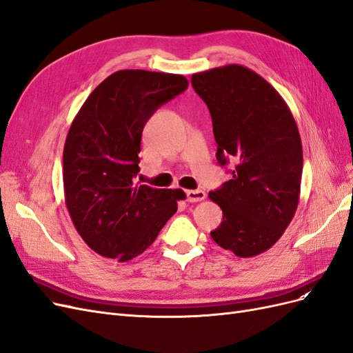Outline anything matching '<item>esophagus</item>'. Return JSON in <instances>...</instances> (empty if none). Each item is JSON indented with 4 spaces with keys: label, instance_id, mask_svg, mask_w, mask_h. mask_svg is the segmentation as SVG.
<instances>
[{
    "label": "esophagus",
    "instance_id": "34e87169",
    "mask_svg": "<svg viewBox=\"0 0 353 353\" xmlns=\"http://www.w3.org/2000/svg\"><path fill=\"white\" fill-rule=\"evenodd\" d=\"M206 199V193L203 190H188L187 191V200L191 203H197Z\"/></svg>",
    "mask_w": 353,
    "mask_h": 353
}]
</instances>
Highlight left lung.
<instances>
[{"instance_id":"1","label":"left lung","mask_w":353,"mask_h":353,"mask_svg":"<svg viewBox=\"0 0 353 353\" xmlns=\"http://www.w3.org/2000/svg\"><path fill=\"white\" fill-rule=\"evenodd\" d=\"M191 85L210 112L218 162H234L231 179L209 193L223 215L210 236L252 258L280 240L299 205L303 152L296 121L279 91L241 65L194 73Z\"/></svg>"}]
</instances>
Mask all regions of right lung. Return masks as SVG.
<instances>
[{
    "instance_id": "1",
    "label": "right lung",
    "mask_w": 353,
    "mask_h": 353,
    "mask_svg": "<svg viewBox=\"0 0 353 353\" xmlns=\"http://www.w3.org/2000/svg\"><path fill=\"white\" fill-rule=\"evenodd\" d=\"M187 87L183 74L117 70L74 116L63 150L66 208L82 240L104 258L141 254L185 199L183 190L138 185L135 176L144 125Z\"/></svg>"
}]
</instances>
